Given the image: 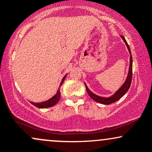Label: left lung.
Segmentation results:
<instances>
[{
    "mask_svg": "<svg viewBox=\"0 0 152 152\" xmlns=\"http://www.w3.org/2000/svg\"><path fill=\"white\" fill-rule=\"evenodd\" d=\"M121 37L122 38V39L124 40V41L125 43H126L127 48H128L129 51V53L131 55L130 56L129 70V74H128V76H127L126 80V81H125V83H124L123 85H122V86L121 87V88H120L119 89H118L117 91H116V93H115L114 95L112 96L109 97V98H104V97H101V96H99L95 95V94L92 93L91 91H89V89L88 88V87H87L86 85L84 83L85 86H86V88L87 93H88V95L90 96L91 98L93 99V100L95 101V102L101 103V104H107V105H108V104H112V103L116 102V101L118 100V99H121V97L123 96L126 93L127 91L129 89V88H130L131 83H132V53H131L130 48H129V46L128 43H127L126 39H125V38L123 36H121Z\"/></svg>",
    "mask_w": 152,
    "mask_h": 152,
    "instance_id": "8db88e82",
    "label": "left lung"
}]
</instances>
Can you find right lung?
Listing matches in <instances>:
<instances>
[{
  "label": "right lung",
  "instance_id": "right-lung-1",
  "mask_svg": "<svg viewBox=\"0 0 152 152\" xmlns=\"http://www.w3.org/2000/svg\"><path fill=\"white\" fill-rule=\"evenodd\" d=\"M66 75H67V74H66L65 76H64V77L63 78L62 81H61V82L60 87L63 84V83H64V80H65V78H66ZM60 87H59V88L58 89V91H57V93L56 94V95L53 96L52 97L51 99H50L49 100L46 101V102H41V103H33V102H31V104H32L33 105H34L35 106H36V107L41 108V109H42V108L51 107V106L56 105V104L57 103H58V102L59 101V99H60V98H61Z\"/></svg>",
  "mask_w": 152,
  "mask_h": 152
}]
</instances>
